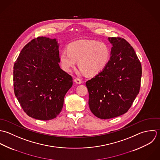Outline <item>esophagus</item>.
Here are the masks:
<instances>
[{"instance_id":"esophagus-1","label":"esophagus","mask_w":160,"mask_h":160,"mask_svg":"<svg viewBox=\"0 0 160 160\" xmlns=\"http://www.w3.org/2000/svg\"><path fill=\"white\" fill-rule=\"evenodd\" d=\"M74 82L77 83V84H81L82 83V80L80 78H75L74 79Z\"/></svg>"}]
</instances>
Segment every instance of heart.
I'll return each mask as SVG.
<instances>
[{"label":"heart","instance_id":"1","mask_svg":"<svg viewBox=\"0 0 160 160\" xmlns=\"http://www.w3.org/2000/svg\"><path fill=\"white\" fill-rule=\"evenodd\" d=\"M67 51L60 54V62L65 71L70 72L77 61L82 73L95 75L99 73L108 63L110 51L102 42L94 40H79L70 43Z\"/></svg>","mask_w":160,"mask_h":160}]
</instances>
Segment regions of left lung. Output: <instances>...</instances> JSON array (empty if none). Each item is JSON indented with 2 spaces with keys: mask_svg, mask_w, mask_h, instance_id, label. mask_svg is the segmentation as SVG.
Segmentation results:
<instances>
[{
  "mask_svg": "<svg viewBox=\"0 0 160 160\" xmlns=\"http://www.w3.org/2000/svg\"><path fill=\"white\" fill-rule=\"evenodd\" d=\"M108 40L112 44L108 63L86 82L90 109L102 119L128 112L139 93L142 77L141 63L128 41L119 37Z\"/></svg>",
  "mask_w": 160,
  "mask_h": 160,
  "instance_id": "1",
  "label": "left lung"
}]
</instances>
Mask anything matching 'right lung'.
<instances>
[{
  "label": "right lung",
  "instance_id": "obj_1",
  "mask_svg": "<svg viewBox=\"0 0 160 160\" xmlns=\"http://www.w3.org/2000/svg\"><path fill=\"white\" fill-rule=\"evenodd\" d=\"M56 39L38 37L22 49L13 66L14 93L30 117L42 121L56 118L73 79L59 66Z\"/></svg>",
  "mask_w": 160,
  "mask_h": 160
}]
</instances>
